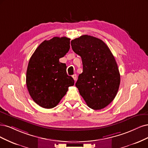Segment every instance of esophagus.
I'll use <instances>...</instances> for the list:
<instances>
[{"instance_id":"esophagus-1","label":"esophagus","mask_w":148,"mask_h":148,"mask_svg":"<svg viewBox=\"0 0 148 148\" xmlns=\"http://www.w3.org/2000/svg\"><path fill=\"white\" fill-rule=\"evenodd\" d=\"M73 77L74 80L75 81L76 80H77V75H76L75 74H74V75H73Z\"/></svg>"}]
</instances>
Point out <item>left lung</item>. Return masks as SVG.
Segmentation results:
<instances>
[{
    "label": "left lung",
    "mask_w": 148,
    "mask_h": 148,
    "mask_svg": "<svg viewBox=\"0 0 148 148\" xmlns=\"http://www.w3.org/2000/svg\"><path fill=\"white\" fill-rule=\"evenodd\" d=\"M71 43L82 61L83 72L75 83L80 95L89 108H104L116 97L121 82L114 56L105 43L91 36L83 35Z\"/></svg>",
    "instance_id": "obj_1"
}]
</instances>
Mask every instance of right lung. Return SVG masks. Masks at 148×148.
<instances>
[{
  "instance_id": "right-lung-1",
  "label": "right lung",
  "mask_w": 148,
  "mask_h": 148,
  "mask_svg": "<svg viewBox=\"0 0 148 148\" xmlns=\"http://www.w3.org/2000/svg\"><path fill=\"white\" fill-rule=\"evenodd\" d=\"M70 39L55 37L44 40L31 56L26 72V85L30 96L40 106L55 107L74 80L66 73V65L59 59L68 53Z\"/></svg>"
}]
</instances>
